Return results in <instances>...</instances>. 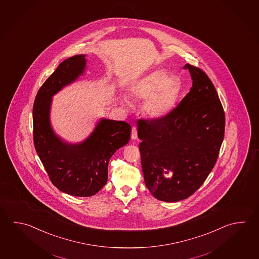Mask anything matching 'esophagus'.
<instances>
[{
	"mask_svg": "<svg viewBox=\"0 0 259 259\" xmlns=\"http://www.w3.org/2000/svg\"><path fill=\"white\" fill-rule=\"evenodd\" d=\"M131 138L134 139V140L137 138V130L136 127H133L132 128V135H131Z\"/></svg>",
	"mask_w": 259,
	"mask_h": 259,
	"instance_id": "obj_1",
	"label": "esophagus"
}]
</instances>
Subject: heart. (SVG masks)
Returning <instances> with one entry per match:
<instances>
[{"mask_svg": "<svg viewBox=\"0 0 259 259\" xmlns=\"http://www.w3.org/2000/svg\"><path fill=\"white\" fill-rule=\"evenodd\" d=\"M133 96L145 100L143 112L149 118L161 119L168 115L175 107L181 93V79L163 70H156L133 85ZM122 103L130 105L126 97Z\"/></svg>", "mask_w": 259, "mask_h": 259, "instance_id": "1", "label": "heart"}]
</instances>
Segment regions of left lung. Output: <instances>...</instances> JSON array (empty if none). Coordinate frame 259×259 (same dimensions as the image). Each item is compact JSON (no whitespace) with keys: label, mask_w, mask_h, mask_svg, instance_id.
<instances>
[{"label":"left lung","mask_w":259,"mask_h":259,"mask_svg":"<svg viewBox=\"0 0 259 259\" xmlns=\"http://www.w3.org/2000/svg\"><path fill=\"white\" fill-rule=\"evenodd\" d=\"M190 93L161 119L137 122L145 183L157 200H185L203 184L225 137L224 108L209 77L186 64Z\"/></svg>","instance_id":"1"}]
</instances>
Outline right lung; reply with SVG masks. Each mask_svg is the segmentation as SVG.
Masks as SVG:
<instances>
[{
    "instance_id": "obj_1",
    "label": "right lung",
    "mask_w": 259,
    "mask_h": 259,
    "mask_svg": "<svg viewBox=\"0 0 259 259\" xmlns=\"http://www.w3.org/2000/svg\"><path fill=\"white\" fill-rule=\"evenodd\" d=\"M85 57L77 55L59 64L39 89L33 107L34 144L40 160L54 186L76 197H90L103 189L111 157L131 136L129 123L105 118L79 143H68L55 133L50 122L52 97L83 75Z\"/></svg>"
}]
</instances>
